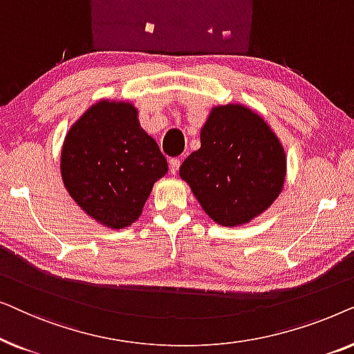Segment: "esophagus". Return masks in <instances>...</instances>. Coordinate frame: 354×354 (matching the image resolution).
Segmentation results:
<instances>
[{
    "label": "esophagus",
    "instance_id": "esophagus-1",
    "mask_svg": "<svg viewBox=\"0 0 354 354\" xmlns=\"http://www.w3.org/2000/svg\"><path fill=\"white\" fill-rule=\"evenodd\" d=\"M178 167H180V161H178L177 158L169 159V171H171L172 176H176V174L178 172Z\"/></svg>",
    "mask_w": 354,
    "mask_h": 354
}]
</instances>
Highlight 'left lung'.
Returning a JSON list of instances; mask_svg holds the SVG:
<instances>
[{"mask_svg":"<svg viewBox=\"0 0 354 354\" xmlns=\"http://www.w3.org/2000/svg\"><path fill=\"white\" fill-rule=\"evenodd\" d=\"M200 142L178 176L212 221L239 227L274 205L287 178V156L258 113L240 103L214 106Z\"/></svg>","mask_w":354,"mask_h":354,"instance_id":"left-lung-1","label":"left lung"}]
</instances>
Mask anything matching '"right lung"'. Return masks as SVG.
Listing matches in <instances>:
<instances>
[{"instance_id": "right-lung-1", "label": "right lung", "mask_w": 354, "mask_h": 354, "mask_svg": "<svg viewBox=\"0 0 354 354\" xmlns=\"http://www.w3.org/2000/svg\"><path fill=\"white\" fill-rule=\"evenodd\" d=\"M59 171L77 206L111 230L142 216L153 185L169 167L129 101L100 100L66 133Z\"/></svg>"}]
</instances>
